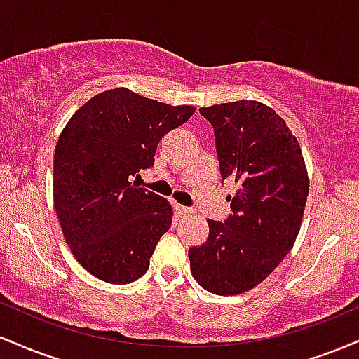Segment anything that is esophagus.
<instances>
[{"label":"esophagus","mask_w":359,"mask_h":359,"mask_svg":"<svg viewBox=\"0 0 359 359\" xmlns=\"http://www.w3.org/2000/svg\"><path fill=\"white\" fill-rule=\"evenodd\" d=\"M177 212H179V216H189V214H192V209L191 208H185V205H180L177 204Z\"/></svg>","instance_id":"1"}]
</instances>
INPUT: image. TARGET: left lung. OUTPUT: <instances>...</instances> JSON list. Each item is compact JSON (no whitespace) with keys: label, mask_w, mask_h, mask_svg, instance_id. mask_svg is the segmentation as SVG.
Wrapping results in <instances>:
<instances>
[{"label":"left lung","mask_w":359,"mask_h":359,"mask_svg":"<svg viewBox=\"0 0 359 359\" xmlns=\"http://www.w3.org/2000/svg\"><path fill=\"white\" fill-rule=\"evenodd\" d=\"M199 113L214 128L222 180L238 189L228 197V219H209L208 240L189 250L191 270L211 294L238 295L262 283L294 246L309 194L306 163L285 121L262 102Z\"/></svg>","instance_id":"left-lung-1"}]
</instances>
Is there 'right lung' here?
Wrapping results in <instances>:
<instances>
[{"label": "right lung", "mask_w": 359, "mask_h": 359, "mask_svg": "<svg viewBox=\"0 0 359 359\" xmlns=\"http://www.w3.org/2000/svg\"><path fill=\"white\" fill-rule=\"evenodd\" d=\"M125 88L97 94L69 119L53 155V204L77 262L108 283L145 275L172 205L131 182L154 167L156 145L192 116Z\"/></svg>", "instance_id": "1"}]
</instances>
